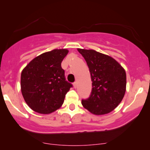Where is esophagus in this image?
<instances>
[{
  "mask_svg": "<svg viewBox=\"0 0 150 150\" xmlns=\"http://www.w3.org/2000/svg\"><path fill=\"white\" fill-rule=\"evenodd\" d=\"M77 86V82H74V83H73V87H74V88H76Z\"/></svg>",
  "mask_w": 150,
  "mask_h": 150,
  "instance_id": "esophagus-1",
  "label": "esophagus"
}]
</instances>
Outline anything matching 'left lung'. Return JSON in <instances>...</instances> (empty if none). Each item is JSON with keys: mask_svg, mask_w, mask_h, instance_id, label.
<instances>
[{"mask_svg": "<svg viewBox=\"0 0 150 150\" xmlns=\"http://www.w3.org/2000/svg\"><path fill=\"white\" fill-rule=\"evenodd\" d=\"M89 70L92 89L89 98L82 99L86 109L95 115L111 112L122 101L125 92L126 74L113 58L94 50L78 49Z\"/></svg>", "mask_w": 150, "mask_h": 150, "instance_id": "8db88e82", "label": "left lung"}]
</instances>
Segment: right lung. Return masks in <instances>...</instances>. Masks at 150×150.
<instances>
[{"label":"right lung","mask_w":150,"mask_h":150,"mask_svg":"<svg viewBox=\"0 0 150 150\" xmlns=\"http://www.w3.org/2000/svg\"><path fill=\"white\" fill-rule=\"evenodd\" d=\"M67 49H54L34 58L21 74V91L27 105L36 112L51 113L63 104L73 85L65 80L61 62Z\"/></svg>","instance_id":"1"}]
</instances>
